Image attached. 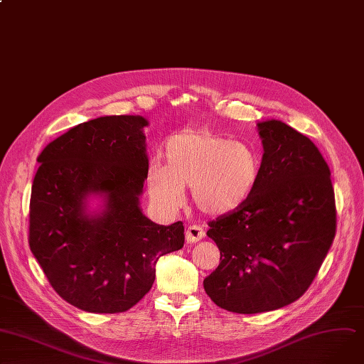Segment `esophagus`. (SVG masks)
<instances>
[{"label": "esophagus", "instance_id": "34e87169", "mask_svg": "<svg viewBox=\"0 0 364 364\" xmlns=\"http://www.w3.org/2000/svg\"><path fill=\"white\" fill-rule=\"evenodd\" d=\"M185 236H186V242L188 243H197V242H200L205 236V232H204V229L201 226L192 225V226H189L186 229Z\"/></svg>", "mask_w": 364, "mask_h": 364}]
</instances>
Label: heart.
<instances>
[{"label": "heart", "mask_w": 364, "mask_h": 364, "mask_svg": "<svg viewBox=\"0 0 364 364\" xmlns=\"http://www.w3.org/2000/svg\"><path fill=\"white\" fill-rule=\"evenodd\" d=\"M164 163L153 161L147 188L164 211H175L191 186L193 204L210 215L229 214L254 193L261 176V156L247 143L207 129L182 131L167 138Z\"/></svg>", "instance_id": "heart-1"}]
</instances>
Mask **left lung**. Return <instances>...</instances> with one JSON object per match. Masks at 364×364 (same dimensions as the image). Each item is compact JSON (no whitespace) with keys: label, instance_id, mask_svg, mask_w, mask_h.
I'll use <instances>...</instances> for the list:
<instances>
[{"label":"left lung","instance_id":"obj_1","mask_svg":"<svg viewBox=\"0 0 364 364\" xmlns=\"http://www.w3.org/2000/svg\"><path fill=\"white\" fill-rule=\"evenodd\" d=\"M259 182L237 210L208 223L220 264L205 279L210 299L235 314H261L297 300L335 237L331 171L318 147L287 124L258 122Z\"/></svg>","mask_w":364,"mask_h":364}]
</instances>
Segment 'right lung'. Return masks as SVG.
I'll list each match as a JSON object with an SVG mask.
<instances>
[{"instance_id":"obj_1","label":"right lung","mask_w":364,"mask_h":364,"mask_svg":"<svg viewBox=\"0 0 364 364\" xmlns=\"http://www.w3.org/2000/svg\"><path fill=\"white\" fill-rule=\"evenodd\" d=\"M139 115L100 117L50 141L31 195L29 245L65 301L92 314L125 312L156 278L160 257L183 246V223L156 225L139 207L149 157ZM92 194L102 198L90 212Z\"/></svg>"}]
</instances>
